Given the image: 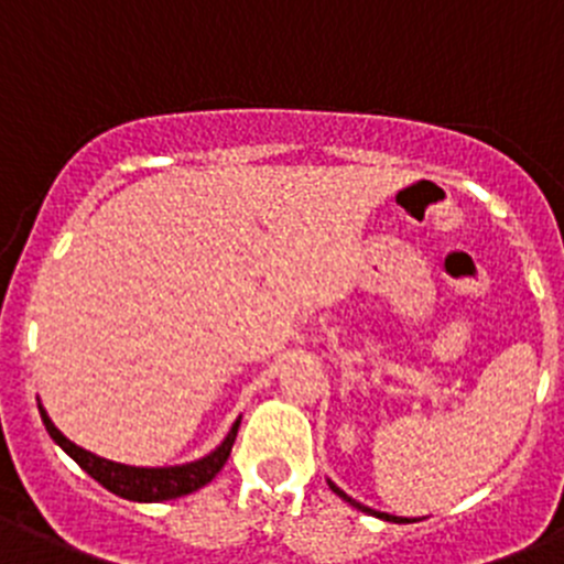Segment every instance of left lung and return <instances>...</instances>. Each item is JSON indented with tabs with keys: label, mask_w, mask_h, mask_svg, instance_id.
I'll use <instances>...</instances> for the list:
<instances>
[{
	"label": "left lung",
	"mask_w": 564,
	"mask_h": 564,
	"mask_svg": "<svg viewBox=\"0 0 564 564\" xmlns=\"http://www.w3.org/2000/svg\"><path fill=\"white\" fill-rule=\"evenodd\" d=\"M330 489H334V492H336V496H339V498H345V501H347V503H350V507L361 509V512H372V509L361 507V503H359V501H354V498H347V496H345V492H341V489H339V487H334V484H330ZM372 514H378V518H383V520H398V518H392V514H387V512H372ZM398 523H401V520H398Z\"/></svg>",
	"instance_id": "left-lung-1"
}]
</instances>
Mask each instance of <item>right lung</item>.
I'll list each match as a JSON object with an SVG mask.
<instances>
[{
	"instance_id": "right-lung-1",
	"label": "right lung",
	"mask_w": 564,
	"mask_h": 564,
	"mask_svg": "<svg viewBox=\"0 0 564 564\" xmlns=\"http://www.w3.org/2000/svg\"><path fill=\"white\" fill-rule=\"evenodd\" d=\"M41 420H44L46 431H50L52 440L66 451L94 481L102 484L105 489H110L113 496L128 498V501H172V498H181L194 492V489L205 487L210 478L217 476L219 470L228 462L230 448L236 442V431H239V420L234 423L230 434L225 436V442L219 445L214 454H208L205 459L192 462V465H177V467H130V465H116V462L102 459V456H94L88 451L77 448L75 442L66 440L61 431L52 425V420L46 417L44 409L39 406Z\"/></svg>"
}]
</instances>
